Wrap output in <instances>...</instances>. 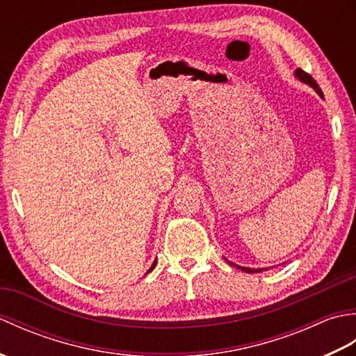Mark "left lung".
Masks as SVG:
<instances>
[{
  "label": "left lung",
  "instance_id": "obj_1",
  "mask_svg": "<svg viewBox=\"0 0 356 356\" xmlns=\"http://www.w3.org/2000/svg\"><path fill=\"white\" fill-rule=\"evenodd\" d=\"M295 74H297V78H300L301 81L303 82H306V84H309L311 87H314L315 90H316V93H318L321 97H324V95H323V92H321V88H320V86L316 84L315 82V79L311 76V74L309 73H306L305 70H301V69H297L295 70ZM228 261V260H226ZM228 263H231V261H228ZM232 266H237V264H234V263H231ZM238 269H241V270H245V272H248V274H252V272H260L261 269H249V268H241V266H237Z\"/></svg>",
  "mask_w": 356,
  "mask_h": 356
}]
</instances>
